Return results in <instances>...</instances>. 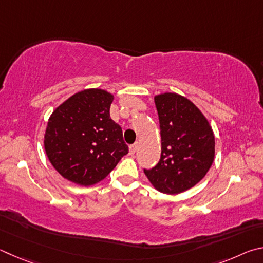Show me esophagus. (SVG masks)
Listing matches in <instances>:
<instances>
[{"label": "esophagus", "mask_w": 263, "mask_h": 263, "mask_svg": "<svg viewBox=\"0 0 263 263\" xmlns=\"http://www.w3.org/2000/svg\"><path fill=\"white\" fill-rule=\"evenodd\" d=\"M136 150H137V143L132 144L129 146V153H130V155H134L136 153Z\"/></svg>", "instance_id": "obj_1"}]
</instances>
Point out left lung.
Wrapping results in <instances>:
<instances>
[{"instance_id":"left-lung-1","label":"left lung","mask_w":263,"mask_h":263,"mask_svg":"<svg viewBox=\"0 0 263 263\" xmlns=\"http://www.w3.org/2000/svg\"><path fill=\"white\" fill-rule=\"evenodd\" d=\"M159 117L162 156L144 170L151 185L167 195L180 194L199 183L215 159V135L208 119L186 97L176 92L155 96Z\"/></svg>"}]
</instances>
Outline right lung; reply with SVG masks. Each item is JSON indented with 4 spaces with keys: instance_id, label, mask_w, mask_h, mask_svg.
I'll list each match as a JSON object with an SVG mask.
<instances>
[{
    "instance_id": "right-lung-1",
    "label": "right lung",
    "mask_w": 263,
    "mask_h": 263,
    "mask_svg": "<svg viewBox=\"0 0 263 263\" xmlns=\"http://www.w3.org/2000/svg\"><path fill=\"white\" fill-rule=\"evenodd\" d=\"M114 96L103 89H84L53 110L44 135L53 167L80 186H93L108 176L128 154L122 129L109 115Z\"/></svg>"
}]
</instances>
